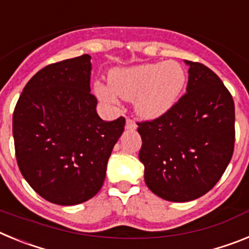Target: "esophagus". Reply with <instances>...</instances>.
I'll return each instance as SVG.
<instances>
[{"mask_svg": "<svg viewBox=\"0 0 249 249\" xmlns=\"http://www.w3.org/2000/svg\"><path fill=\"white\" fill-rule=\"evenodd\" d=\"M126 128L127 129H132V131H133V129L137 128V124H136L135 121H133V120H131V118H127V120H126Z\"/></svg>", "mask_w": 249, "mask_h": 249, "instance_id": "obj_1", "label": "esophagus"}]
</instances>
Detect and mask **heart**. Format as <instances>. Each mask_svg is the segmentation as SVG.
Segmentation results:
<instances>
[{
  "label": "heart",
  "mask_w": 249,
  "mask_h": 249,
  "mask_svg": "<svg viewBox=\"0 0 249 249\" xmlns=\"http://www.w3.org/2000/svg\"><path fill=\"white\" fill-rule=\"evenodd\" d=\"M186 72L179 63H149L117 68L109 74V86L97 83L94 89L106 101L135 100L136 112L143 118L166 113L181 97L186 86Z\"/></svg>",
  "instance_id": "heart-1"
}]
</instances>
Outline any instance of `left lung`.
Listing matches in <instances>:
<instances>
[{
	"label": "left lung",
	"mask_w": 249,
	"mask_h": 249,
	"mask_svg": "<svg viewBox=\"0 0 249 249\" xmlns=\"http://www.w3.org/2000/svg\"><path fill=\"white\" fill-rule=\"evenodd\" d=\"M188 65L187 92L160 117L138 122L140 160L152 192L171 202H188L211 191L234 149V102L217 74Z\"/></svg>",
	"instance_id": "obj_1"
}]
</instances>
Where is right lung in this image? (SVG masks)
I'll use <instances>...</instances> for the list:
<instances>
[{
	"label": "right lung",
	"instance_id": "obj_1",
	"mask_svg": "<svg viewBox=\"0 0 249 249\" xmlns=\"http://www.w3.org/2000/svg\"><path fill=\"white\" fill-rule=\"evenodd\" d=\"M91 56L51 63L27 82L13 111L22 176L48 202L73 206L101 190L124 117L107 122L91 93Z\"/></svg>",
	"mask_w": 249,
	"mask_h": 249
}]
</instances>
